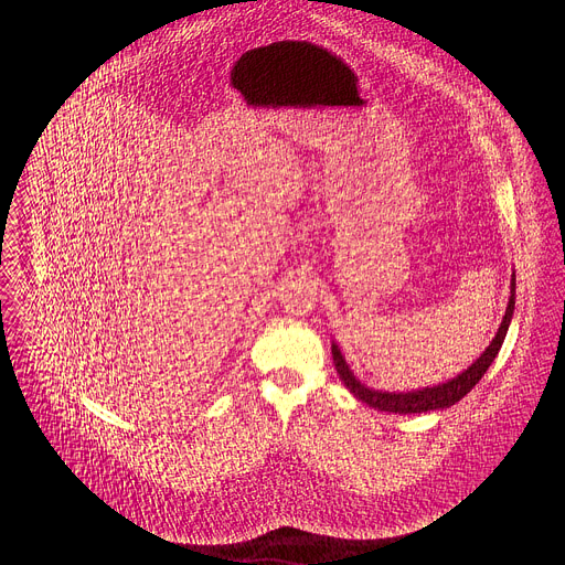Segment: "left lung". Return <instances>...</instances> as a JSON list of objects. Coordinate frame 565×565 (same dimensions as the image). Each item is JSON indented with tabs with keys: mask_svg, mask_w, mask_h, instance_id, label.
<instances>
[{
	"mask_svg": "<svg viewBox=\"0 0 565 565\" xmlns=\"http://www.w3.org/2000/svg\"><path fill=\"white\" fill-rule=\"evenodd\" d=\"M514 292H516V277L512 275V295H510V301H508V310H505V317L501 321L499 327V333L497 338L492 340V344L486 349V353H482L467 371H462L460 375H456L454 380L445 382V384H438V386H427V388H420V391H409V393H388V391H375V388H369L364 386L355 375L353 371L349 369L344 355L340 353L338 344L333 342L331 351H333V362H335V369L344 382V386L362 402H366L369 407L377 409V412H388V414H423V412H434V409H447L451 405H456L458 399H462L476 384L478 380L486 375V371L490 369V364L494 362V358L499 355L501 347H503V340L508 335V329H510V321H512V312H514Z\"/></svg>",
	"mask_w": 565,
	"mask_h": 565,
	"instance_id": "obj_1",
	"label": "left lung"
}]
</instances>
